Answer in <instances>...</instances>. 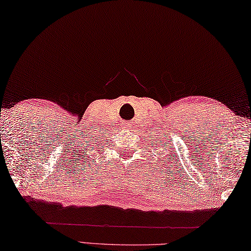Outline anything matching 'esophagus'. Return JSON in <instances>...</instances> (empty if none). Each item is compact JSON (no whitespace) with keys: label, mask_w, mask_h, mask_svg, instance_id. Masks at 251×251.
I'll return each instance as SVG.
<instances>
[{"label":"esophagus","mask_w":251,"mask_h":251,"mask_svg":"<svg viewBox=\"0 0 251 251\" xmlns=\"http://www.w3.org/2000/svg\"><path fill=\"white\" fill-rule=\"evenodd\" d=\"M131 126H132V122H126L123 125V128H126V129H130Z\"/></svg>","instance_id":"esophagus-1"}]
</instances>
